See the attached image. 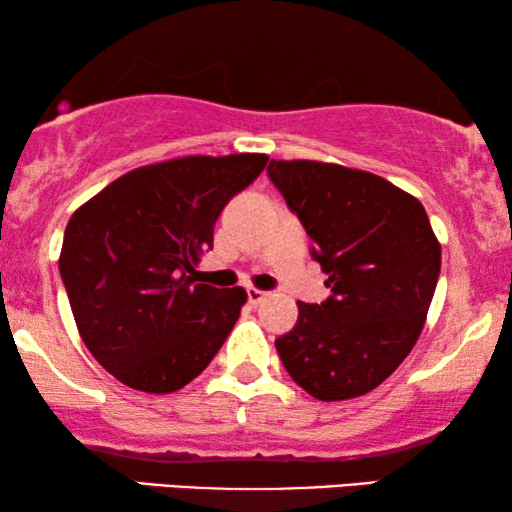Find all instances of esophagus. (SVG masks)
Here are the masks:
<instances>
[{"label": "esophagus", "instance_id": "esophagus-1", "mask_svg": "<svg viewBox=\"0 0 512 512\" xmlns=\"http://www.w3.org/2000/svg\"><path fill=\"white\" fill-rule=\"evenodd\" d=\"M247 298H249V303H251V305H258V303H263L265 298H268V291H261V289H247Z\"/></svg>", "mask_w": 512, "mask_h": 512}]
</instances>
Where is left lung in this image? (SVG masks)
Masks as SVG:
<instances>
[{
	"label": "left lung",
	"instance_id": "obj_1",
	"mask_svg": "<svg viewBox=\"0 0 512 512\" xmlns=\"http://www.w3.org/2000/svg\"><path fill=\"white\" fill-rule=\"evenodd\" d=\"M268 177L331 289L324 303H298L296 326L275 340L279 359L319 401L368 394L422 333L440 275L429 216L387 179L342 165L270 160Z\"/></svg>",
	"mask_w": 512,
	"mask_h": 512
}]
</instances>
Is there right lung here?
Returning a JSON list of instances; mask_svg holds the SVG:
<instances>
[{
  "mask_svg": "<svg viewBox=\"0 0 512 512\" xmlns=\"http://www.w3.org/2000/svg\"><path fill=\"white\" fill-rule=\"evenodd\" d=\"M268 156H188L139 167L76 209L60 277L90 354L146 394L186 387L233 331L247 291L195 282L230 198Z\"/></svg>",
  "mask_w": 512,
  "mask_h": 512,
  "instance_id": "1",
  "label": "right lung"
}]
</instances>
